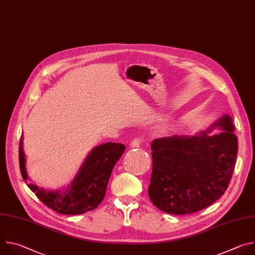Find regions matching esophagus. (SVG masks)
<instances>
[{
    "label": "esophagus",
    "mask_w": 255,
    "mask_h": 255,
    "mask_svg": "<svg viewBox=\"0 0 255 255\" xmlns=\"http://www.w3.org/2000/svg\"><path fill=\"white\" fill-rule=\"evenodd\" d=\"M140 145H141V140L139 139V138H135V139H133L132 141H131V143H130V146L131 147H140Z\"/></svg>",
    "instance_id": "1"
}]
</instances>
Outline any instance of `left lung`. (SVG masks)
<instances>
[{"label":"left lung","mask_w":255,"mask_h":255,"mask_svg":"<svg viewBox=\"0 0 255 255\" xmlns=\"http://www.w3.org/2000/svg\"><path fill=\"white\" fill-rule=\"evenodd\" d=\"M223 131L208 136L158 138L151 143L152 172L148 195L155 207L173 215L201 211L227 190L238 151L237 136L230 116L212 128Z\"/></svg>","instance_id":"obj_1"}]
</instances>
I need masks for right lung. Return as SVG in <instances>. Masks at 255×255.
Here are the masks:
<instances>
[{"mask_svg": "<svg viewBox=\"0 0 255 255\" xmlns=\"http://www.w3.org/2000/svg\"><path fill=\"white\" fill-rule=\"evenodd\" d=\"M125 151L122 143L107 142L95 147L76 178L64 190L46 191L33 184L29 189L49 209L64 215H80L96 209L104 200L113 167ZM19 164L22 177L26 180L25 155L22 137L19 143Z\"/></svg>", "mask_w": 255, "mask_h": 255, "instance_id": "right-lung-1", "label": "right lung"}]
</instances>
